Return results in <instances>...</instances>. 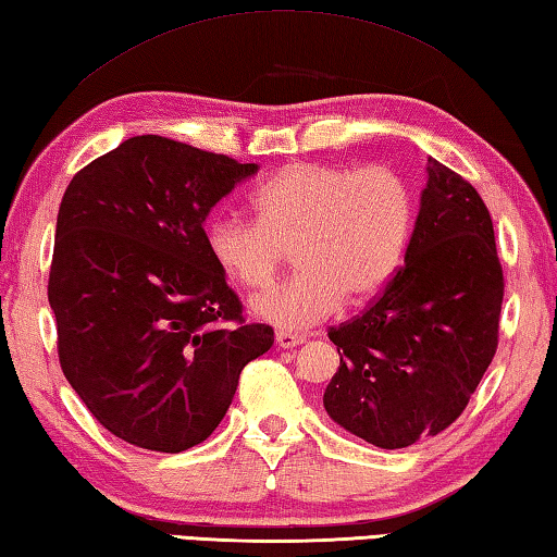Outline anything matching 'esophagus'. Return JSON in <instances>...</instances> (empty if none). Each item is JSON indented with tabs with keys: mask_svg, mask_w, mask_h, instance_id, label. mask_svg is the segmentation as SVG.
Wrapping results in <instances>:
<instances>
[{
	"mask_svg": "<svg viewBox=\"0 0 557 557\" xmlns=\"http://www.w3.org/2000/svg\"><path fill=\"white\" fill-rule=\"evenodd\" d=\"M275 341H277L280 348H295V346H301V343H305L307 338H305V336H297V333L280 331L277 336H275Z\"/></svg>",
	"mask_w": 557,
	"mask_h": 557,
	"instance_id": "obj_1",
	"label": "esophagus"
}]
</instances>
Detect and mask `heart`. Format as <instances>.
<instances>
[{
	"instance_id": "obj_1",
	"label": "heart",
	"mask_w": 557,
	"mask_h": 557,
	"mask_svg": "<svg viewBox=\"0 0 557 557\" xmlns=\"http://www.w3.org/2000/svg\"><path fill=\"white\" fill-rule=\"evenodd\" d=\"M256 221L211 219L207 252L244 289L268 287L295 250L297 275L250 301L252 317L280 331H305L343 297L366 305L389 285L407 252L417 201L389 165L295 163L250 197Z\"/></svg>"
}]
</instances>
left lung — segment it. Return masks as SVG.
<instances>
[{
    "instance_id": "obj_1",
    "label": "left lung",
    "mask_w": 557,
    "mask_h": 557,
    "mask_svg": "<svg viewBox=\"0 0 557 557\" xmlns=\"http://www.w3.org/2000/svg\"><path fill=\"white\" fill-rule=\"evenodd\" d=\"M404 265L360 317L329 329L341 366L329 417L377 448H407L460 417L497 352L504 275L487 207L429 158Z\"/></svg>"
}]
</instances>
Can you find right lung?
Wrapping results in <instances>:
<instances>
[{
  "instance_id": "right-lung-1",
  "label": "right lung",
  "mask_w": 557,
  "mask_h": 557,
  "mask_svg": "<svg viewBox=\"0 0 557 557\" xmlns=\"http://www.w3.org/2000/svg\"><path fill=\"white\" fill-rule=\"evenodd\" d=\"M256 173V163L134 136L70 180L48 275L60 368L131 446L182 453L207 441L240 370L275 341L268 323H246L205 244L211 207Z\"/></svg>"
}]
</instances>
